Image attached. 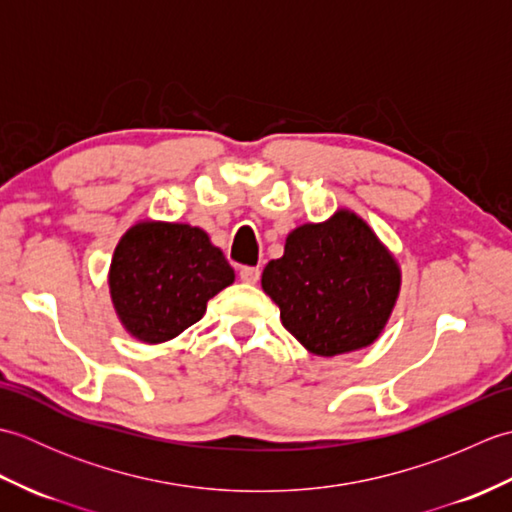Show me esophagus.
Here are the masks:
<instances>
[{"mask_svg":"<svg viewBox=\"0 0 512 512\" xmlns=\"http://www.w3.org/2000/svg\"><path fill=\"white\" fill-rule=\"evenodd\" d=\"M259 275H262V270L255 268V266H242V268H239V279H242L244 284H257Z\"/></svg>","mask_w":512,"mask_h":512,"instance_id":"obj_1","label":"esophagus"}]
</instances>
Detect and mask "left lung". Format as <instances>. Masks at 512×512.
<instances>
[{
  "label": "left lung",
  "instance_id": "obj_1",
  "mask_svg": "<svg viewBox=\"0 0 512 512\" xmlns=\"http://www.w3.org/2000/svg\"><path fill=\"white\" fill-rule=\"evenodd\" d=\"M262 288L284 328L312 354L336 356L378 339L400 290V270L361 217L339 211L303 224L284 257L268 262Z\"/></svg>",
  "mask_w": 512,
  "mask_h": 512
}]
</instances>
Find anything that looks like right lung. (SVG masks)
<instances>
[{"mask_svg":"<svg viewBox=\"0 0 512 512\" xmlns=\"http://www.w3.org/2000/svg\"><path fill=\"white\" fill-rule=\"evenodd\" d=\"M235 279L202 228L140 222L123 235L110 268L114 308L145 343H162L198 323L206 301Z\"/></svg>","mask_w":512,"mask_h":512,"instance_id":"add662e5","label":"right lung"}]
</instances>
